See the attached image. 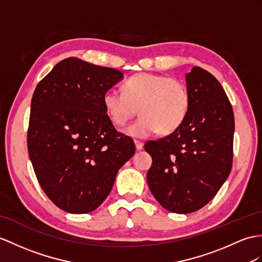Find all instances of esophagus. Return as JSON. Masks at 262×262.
Wrapping results in <instances>:
<instances>
[{"label":"esophagus","mask_w":262,"mask_h":262,"mask_svg":"<svg viewBox=\"0 0 262 262\" xmlns=\"http://www.w3.org/2000/svg\"><path fill=\"white\" fill-rule=\"evenodd\" d=\"M135 144H136V148H137V150L138 151H140V150H142L143 149V143L142 142H140V141H135Z\"/></svg>","instance_id":"34e87169"}]
</instances>
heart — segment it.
Instances as JSON below:
<instances>
[{
  "instance_id": "1",
  "label": "heart",
  "mask_w": 262,
  "mask_h": 262,
  "mask_svg": "<svg viewBox=\"0 0 262 262\" xmlns=\"http://www.w3.org/2000/svg\"><path fill=\"white\" fill-rule=\"evenodd\" d=\"M122 92L103 94V105L116 125H124L136 116L141 118L125 132L133 138H148L160 131L168 135L183 123L189 112V91L183 82L153 73H137L125 80Z\"/></svg>"
}]
</instances>
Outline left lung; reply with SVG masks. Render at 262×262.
<instances>
[{
  "label": "left lung",
  "instance_id": "8db88e82",
  "mask_svg": "<svg viewBox=\"0 0 262 262\" xmlns=\"http://www.w3.org/2000/svg\"><path fill=\"white\" fill-rule=\"evenodd\" d=\"M190 106L186 120L168 137L148 141L146 173L153 196L168 211L191 213L205 207L230 174L234 117L220 82L194 67L186 74Z\"/></svg>",
  "mask_w": 262,
  "mask_h": 262
}]
</instances>
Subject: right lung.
<instances>
[{"instance_id": "1", "label": "right lung", "mask_w": 262, "mask_h": 262, "mask_svg": "<svg viewBox=\"0 0 262 262\" xmlns=\"http://www.w3.org/2000/svg\"><path fill=\"white\" fill-rule=\"evenodd\" d=\"M122 79L119 70L68 57L36 85L30 160L44 192L67 212L97 209L135 155L133 140L116 130L103 105V94Z\"/></svg>"}]
</instances>
